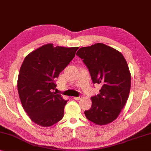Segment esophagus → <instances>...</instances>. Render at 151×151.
I'll use <instances>...</instances> for the list:
<instances>
[{"instance_id":"34e87169","label":"esophagus","mask_w":151,"mask_h":151,"mask_svg":"<svg viewBox=\"0 0 151 151\" xmlns=\"http://www.w3.org/2000/svg\"><path fill=\"white\" fill-rule=\"evenodd\" d=\"M73 99L75 100H80L81 99V96H74V97H73Z\"/></svg>"}]
</instances>
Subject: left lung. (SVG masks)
<instances>
[{
	"label": "left lung",
	"instance_id": "8db88e82",
	"mask_svg": "<svg viewBox=\"0 0 151 151\" xmlns=\"http://www.w3.org/2000/svg\"><path fill=\"white\" fill-rule=\"evenodd\" d=\"M77 55L89 70L92 82L101 84L100 93L92 96L86 118L97 125L114 121L126 105L131 86V74L121 52L104 43L81 47Z\"/></svg>",
	"mask_w": 151,
	"mask_h": 151
}]
</instances>
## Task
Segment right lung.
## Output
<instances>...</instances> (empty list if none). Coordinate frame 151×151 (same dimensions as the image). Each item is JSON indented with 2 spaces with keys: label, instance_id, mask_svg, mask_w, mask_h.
<instances>
[{
  "label": "right lung",
  "instance_id": "add662e5",
  "mask_svg": "<svg viewBox=\"0 0 151 151\" xmlns=\"http://www.w3.org/2000/svg\"><path fill=\"white\" fill-rule=\"evenodd\" d=\"M79 47L43 45L26 56L17 81L22 106L30 119L49 127L62 119L68 101L52 92L60 72L73 59Z\"/></svg>",
  "mask_w": 151,
  "mask_h": 151
}]
</instances>
